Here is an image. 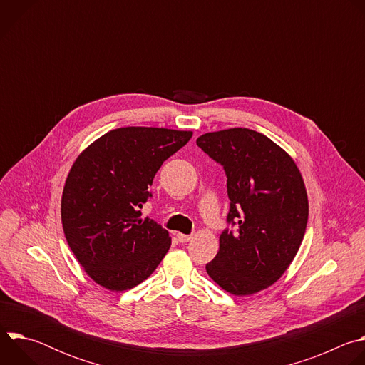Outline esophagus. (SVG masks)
I'll return each instance as SVG.
<instances>
[{
	"label": "esophagus",
	"mask_w": 365,
	"mask_h": 365,
	"mask_svg": "<svg viewBox=\"0 0 365 365\" xmlns=\"http://www.w3.org/2000/svg\"><path fill=\"white\" fill-rule=\"evenodd\" d=\"M176 237H178L179 242H189L192 240V235H186V234H180V232H178Z\"/></svg>",
	"instance_id": "obj_1"
}]
</instances>
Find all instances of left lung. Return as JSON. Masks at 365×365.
I'll return each mask as SVG.
<instances>
[{
  "label": "left lung",
  "mask_w": 365,
  "mask_h": 365,
  "mask_svg": "<svg viewBox=\"0 0 365 365\" xmlns=\"http://www.w3.org/2000/svg\"><path fill=\"white\" fill-rule=\"evenodd\" d=\"M196 144L224 166L231 200L220 250L206 273L225 292L254 294L276 283L302 244L309 202L290 155L262 133L228 128L206 133Z\"/></svg>",
  "instance_id": "1"
}]
</instances>
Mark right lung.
<instances>
[{
    "instance_id": "obj_1",
    "label": "right lung",
    "mask_w": 365,
    "mask_h": 365,
    "mask_svg": "<svg viewBox=\"0 0 365 365\" xmlns=\"http://www.w3.org/2000/svg\"><path fill=\"white\" fill-rule=\"evenodd\" d=\"M192 131L155 127L111 130L73 162L62 193L66 241L86 274L111 292L144 282L170 248L169 232L143 220V203L166 159Z\"/></svg>"
}]
</instances>
